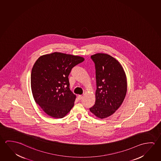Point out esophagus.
Masks as SVG:
<instances>
[{"mask_svg": "<svg viewBox=\"0 0 161 161\" xmlns=\"http://www.w3.org/2000/svg\"><path fill=\"white\" fill-rule=\"evenodd\" d=\"M82 95H79V96H78V97H77V98H78V99L79 100H81L82 99Z\"/></svg>", "mask_w": 161, "mask_h": 161, "instance_id": "34e87169", "label": "esophagus"}]
</instances>
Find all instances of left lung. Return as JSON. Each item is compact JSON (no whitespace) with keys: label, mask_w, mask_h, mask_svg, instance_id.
<instances>
[{"label":"left lung","mask_w":161,"mask_h":161,"mask_svg":"<svg viewBox=\"0 0 161 161\" xmlns=\"http://www.w3.org/2000/svg\"><path fill=\"white\" fill-rule=\"evenodd\" d=\"M95 63L97 90L95 103L90 111L100 119L108 117L123 103L127 88V77L121 64L106 53L91 56Z\"/></svg>","instance_id":"obj_1"}]
</instances>
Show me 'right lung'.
Returning <instances> with one entry per match:
<instances>
[{
	"mask_svg": "<svg viewBox=\"0 0 161 161\" xmlns=\"http://www.w3.org/2000/svg\"><path fill=\"white\" fill-rule=\"evenodd\" d=\"M78 55L54 52L40 56L32 69L31 87L35 102L48 116L62 119L76 97L69 89L71 69L84 61Z\"/></svg>",
	"mask_w": 161,
	"mask_h": 161,
	"instance_id": "obj_1",
	"label": "right lung"
}]
</instances>
